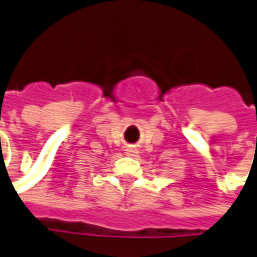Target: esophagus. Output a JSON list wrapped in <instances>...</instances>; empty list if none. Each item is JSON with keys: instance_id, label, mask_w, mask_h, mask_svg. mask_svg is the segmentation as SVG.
<instances>
[{"instance_id": "obj_1", "label": "esophagus", "mask_w": 257, "mask_h": 257, "mask_svg": "<svg viewBox=\"0 0 257 257\" xmlns=\"http://www.w3.org/2000/svg\"><path fill=\"white\" fill-rule=\"evenodd\" d=\"M125 154H127L128 157H136L137 154H139V151H137L136 147H128V149L125 150Z\"/></svg>"}]
</instances>
